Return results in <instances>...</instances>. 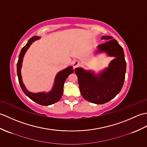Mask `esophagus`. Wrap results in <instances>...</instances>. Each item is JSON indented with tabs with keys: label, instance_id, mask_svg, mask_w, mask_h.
I'll use <instances>...</instances> for the list:
<instances>
[{
	"label": "esophagus",
	"instance_id": "1",
	"mask_svg": "<svg viewBox=\"0 0 147 147\" xmlns=\"http://www.w3.org/2000/svg\"><path fill=\"white\" fill-rule=\"evenodd\" d=\"M79 64H80V62L77 60H74L72 62V65H73L74 69H75Z\"/></svg>",
	"mask_w": 147,
	"mask_h": 147
}]
</instances>
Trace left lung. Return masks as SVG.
<instances>
[{
    "label": "left lung",
    "instance_id": "1",
    "mask_svg": "<svg viewBox=\"0 0 147 147\" xmlns=\"http://www.w3.org/2000/svg\"><path fill=\"white\" fill-rule=\"evenodd\" d=\"M101 40L105 42L97 46L95 53H105L109 57H114L108 67L99 73L82 67L74 69L83 97L96 104L107 103L120 92L126 70V62L122 47L111 36H103Z\"/></svg>",
    "mask_w": 147,
    "mask_h": 147
}]
</instances>
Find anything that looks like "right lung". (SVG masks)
I'll list each match as a JSON object with an SVG mask.
<instances>
[{
	"label": "right lung",
	"instance_id": "obj_1",
	"mask_svg": "<svg viewBox=\"0 0 147 147\" xmlns=\"http://www.w3.org/2000/svg\"><path fill=\"white\" fill-rule=\"evenodd\" d=\"M40 39V37L38 36H34L32 38H30L26 45L21 49V52L19 55V59L17 64V74L18 76L19 83L20 84L21 88L27 96L32 100L33 101L35 102L37 104L42 105H50L54 103L58 102L62 97V93H63L64 83L65 80L67 79L68 76L73 73V66H69L64 69L59 71L56 74L54 85H53L51 90L48 92H42L38 93H33L28 91L26 88L25 85H24L23 79L21 76V67L23 64L24 56L25 55L28 49H29L30 45L35 42L36 40Z\"/></svg>",
	"mask_w": 147,
	"mask_h": 147
}]
</instances>
